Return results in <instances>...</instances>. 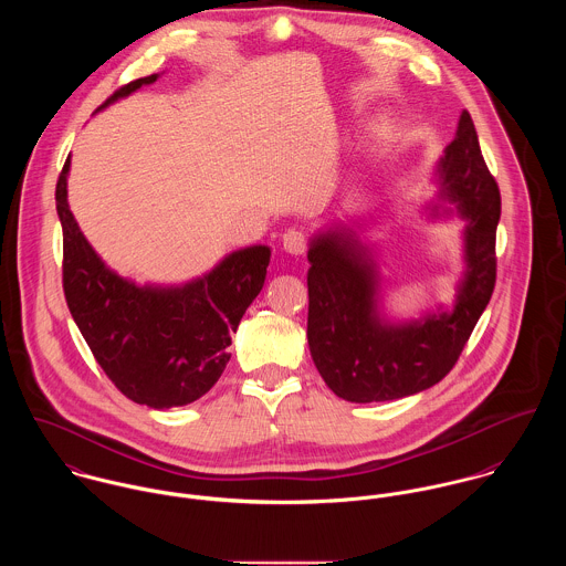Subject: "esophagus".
<instances>
[{
    "label": "esophagus",
    "instance_id": "1",
    "mask_svg": "<svg viewBox=\"0 0 566 566\" xmlns=\"http://www.w3.org/2000/svg\"><path fill=\"white\" fill-rule=\"evenodd\" d=\"M283 250L294 256H301L307 250V238L301 231H287L283 235Z\"/></svg>",
    "mask_w": 566,
    "mask_h": 566
}]
</instances>
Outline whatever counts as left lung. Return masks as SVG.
Here are the masks:
<instances>
[{
    "label": "left lung",
    "instance_id": "left-lung-1",
    "mask_svg": "<svg viewBox=\"0 0 566 566\" xmlns=\"http://www.w3.org/2000/svg\"><path fill=\"white\" fill-rule=\"evenodd\" d=\"M438 198L467 222V272L449 312L392 323L379 307L377 261L355 229L335 224L310 242V350L324 384L344 401H395L442 381L490 303L501 196L469 111H462L455 139L438 163ZM431 211L438 216V205Z\"/></svg>",
    "mask_w": 566,
    "mask_h": 566
}]
</instances>
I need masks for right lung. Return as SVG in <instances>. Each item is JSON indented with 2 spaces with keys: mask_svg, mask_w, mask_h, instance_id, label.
<instances>
[{
  "mask_svg": "<svg viewBox=\"0 0 566 566\" xmlns=\"http://www.w3.org/2000/svg\"><path fill=\"white\" fill-rule=\"evenodd\" d=\"M159 74L119 86L99 108L153 84ZM70 157L56 182L63 227V290L93 357L130 401L153 409L193 403L224 373L231 335L263 287L270 248L248 245L185 285H137L113 272L67 202Z\"/></svg>",
  "mask_w": 566,
  "mask_h": 566,
  "instance_id": "1",
  "label": "right lung"
}]
</instances>
